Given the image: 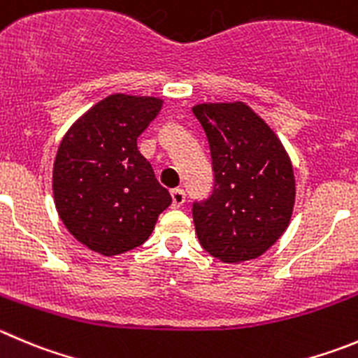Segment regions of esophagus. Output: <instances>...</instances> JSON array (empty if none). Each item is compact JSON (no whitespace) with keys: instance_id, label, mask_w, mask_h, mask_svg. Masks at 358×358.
I'll return each instance as SVG.
<instances>
[{"instance_id":"esophagus-1","label":"esophagus","mask_w":358,"mask_h":358,"mask_svg":"<svg viewBox=\"0 0 358 358\" xmlns=\"http://www.w3.org/2000/svg\"><path fill=\"white\" fill-rule=\"evenodd\" d=\"M171 199H173V208H180V206L185 203V192H183V189H173Z\"/></svg>"}]
</instances>
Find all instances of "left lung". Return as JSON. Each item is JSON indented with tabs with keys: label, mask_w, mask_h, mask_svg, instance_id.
Wrapping results in <instances>:
<instances>
[{
	"label": "left lung",
	"mask_w": 358,
	"mask_h": 358,
	"mask_svg": "<svg viewBox=\"0 0 358 358\" xmlns=\"http://www.w3.org/2000/svg\"><path fill=\"white\" fill-rule=\"evenodd\" d=\"M208 138L215 183L192 205L203 249L224 263L262 256L286 231L295 205L288 152L268 123L243 102L192 108Z\"/></svg>",
	"instance_id": "left-lung-1"
}]
</instances>
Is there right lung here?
I'll return each mask as SVG.
<instances>
[{
    "label": "right lung",
    "instance_id": "1",
    "mask_svg": "<svg viewBox=\"0 0 358 358\" xmlns=\"http://www.w3.org/2000/svg\"><path fill=\"white\" fill-rule=\"evenodd\" d=\"M162 108L157 96L113 93L76 120L59 143L52 192L73 238L103 256L139 247L171 196L138 150Z\"/></svg>",
    "mask_w": 358,
    "mask_h": 358
}]
</instances>
